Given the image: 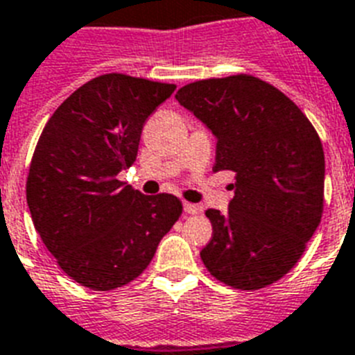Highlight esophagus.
Instances as JSON below:
<instances>
[{"instance_id":"esophagus-1","label":"esophagus","mask_w":355,"mask_h":355,"mask_svg":"<svg viewBox=\"0 0 355 355\" xmlns=\"http://www.w3.org/2000/svg\"><path fill=\"white\" fill-rule=\"evenodd\" d=\"M184 211L189 213V215H197L200 211V207L197 204H191V202H184Z\"/></svg>"}]
</instances>
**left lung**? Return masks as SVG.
<instances>
[{"mask_svg": "<svg viewBox=\"0 0 355 355\" xmlns=\"http://www.w3.org/2000/svg\"><path fill=\"white\" fill-rule=\"evenodd\" d=\"M175 98L217 138L213 171L235 173L227 213L206 211L213 237L200 252L204 266L239 290L279 281L321 223L318 132L286 94L250 74L187 83Z\"/></svg>", "mask_w": 355, "mask_h": 355, "instance_id": "left-lung-1", "label": "left lung"}]
</instances>
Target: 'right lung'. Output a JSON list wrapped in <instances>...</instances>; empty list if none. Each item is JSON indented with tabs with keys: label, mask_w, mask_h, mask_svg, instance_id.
Listing matches in <instances>:
<instances>
[{
	"label": "right lung",
	"mask_w": 355,
	"mask_h": 355,
	"mask_svg": "<svg viewBox=\"0 0 355 355\" xmlns=\"http://www.w3.org/2000/svg\"><path fill=\"white\" fill-rule=\"evenodd\" d=\"M175 89L103 74L76 89L43 128L27 204L43 244L82 286L107 292L137 279L182 213L175 195H142L118 180L137 160L148 116Z\"/></svg>",
	"instance_id": "1"
}]
</instances>
